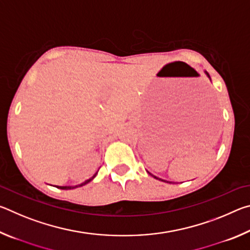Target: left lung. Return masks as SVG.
I'll return each mask as SVG.
<instances>
[{
	"mask_svg": "<svg viewBox=\"0 0 250 250\" xmlns=\"http://www.w3.org/2000/svg\"><path fill=\"white\" fill-rule=\"evenodd\" d=\"M205 74H206L207 76H208V78L210 79V77H209V75H208V73H207V71H205ZM147 173H149V174H150V175H152V176H153V177H154V179H156V180H161V179H159V177H156V176H154L153 174H151V173H150V172H147ZM161 181H163V182H167V181H164V180H161ZM167 183H171V182H167Z\"/></svg>",
	"mask_w": 250,
	"mask_h": 250,
	"instance_id": "left-lung-1",
	"label": "left lung"
}]
</instances>
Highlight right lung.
Returning a JSON list of instances; mask_svg holds the SVG:
<instances>
[{"instance_id":"1","label":"right lung","mask_w":250,"mask_h":250,"mask_svg":"<svg viewBox=\"0 0 250 250\" xmlns=\"http://www.w3.org/2000/svg\"><path fill=\"white\" fill-rule=\"evenodd\" d=\"M99 171V170H98ZM98 171H97L94 175H92L90 179H88V180H86L84 182H83L82 184H78V185H75V186H56V188H61V189H73V188H79V186H83V185H86L87 183H89L90 181H92L96 177V175H97V173H98Z\"/></svg>"}]
</instances>
